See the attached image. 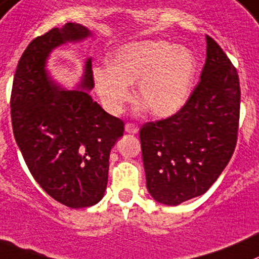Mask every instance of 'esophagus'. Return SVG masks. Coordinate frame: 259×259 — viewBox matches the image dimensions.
I'll use <instances>...</instances> for the list:
<instances>
[{"label": "esophagus", "mask_w": 259, "mask_h": 259, "mask_svg": "<svg viewBox=\"0 0 259 259\" xmlns=\"http://www.w3.org/2000/svg\"><path fill=\"white\" fill-rule=\"evenodd\" d=\"M124 130L127 134H137L139 132V125L135 124V123H127Z\"/></svg>", "instance_id": "34e87169"}]
</instances>
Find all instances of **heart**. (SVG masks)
<instances>
[{"instance_id": "b5f03b06", "label": "heart", "mask_w": 259, "mask_h": 259, "mask_svg": "<svg viewBox=\"0 0 259 259\" xmlns=\"http://www.w3.org/2000/svg\"><path fill=\"white\" fill-rule=\"evenodd\" d=\"M197 62L189 49L166 40H141L117 49L108 68L97 67L93 78L103 107L118 114L131 100L128 85L136 84V97L154 117L178 112L191 95Z\"/></svg>"}]
</instances>
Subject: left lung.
Here are the masks:
<instances>
[{
    "mask_svg": "<svg viewBox=\"0 0 259 259\" xmlns=\"http://www.w3.org/2000/svg\"><path fill=\"white\" fill-rule=\"evenodd\" d=\"M206 62L181 110L140 128L146 186L155 201L177 206L205 193L236 146L240 85L236 68L206 35Z\"/></svg>",
    "mask_w": 259,
    "mask_h": 259,
    "instance_id": "8db88e82",
    "label": "left lung"
}]
</instances>
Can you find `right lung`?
Returning a JSON list of instances; mask_svg holds the SVG:
<instances>
[{
	"instance_id": "add662e5",
	"label": "right lung",
	"mask_w": 259,
	"mask_h": 259,
	"mask_svg": "<svg viewBox=\"0 0 259 259\" xmlns=\"http://www.w3.org/2000/svg\"><path fill=\"white\" fill-rule=\"evenodd\" d=\"M90 35L85 26L67 23L33 39L17 63L10 100L15 140L31 176L71 208L103 198L110 150L124 131L123 120L108 114L88 91L62 90L46 70L54 48ZM80 86L94 88L90 58Z\"/></svg>"
}]
</instances>
